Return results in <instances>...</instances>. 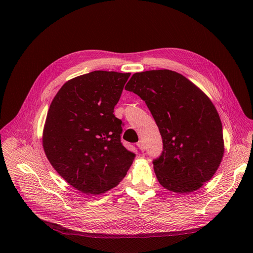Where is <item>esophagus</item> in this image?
Returning a JSON list of instances; mask_svg holds the SVG:
<instances>
[{
    "label": "esophagus",
    "instance_id": "1",
    "mask_svg": "<svg viewBox=\"0 0 253 253\" xmlns=\"http://www.w3.org/2000/svg\"><path fill=\"white\" fill-rule=\"evenodd\" d=\"M137 146H138V148H139L142 152L145 151V144L143 143V141H139V142L137 143Z\"/></svg>",
    "mask_w": 253,
    "mask_h": 253
}]
</instances>
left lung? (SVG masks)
<instances>
[{
    "label": "left lung",
    "instance_id": "obj_1",
    "mask_svg": "<svg viewBox=\"0 0 253 253\" xmlns=\"http://www.w3.org/2000/svg\"><path fill=\"white\" fill-rule=\"evenodd\" d=\"M125 89L145 101L159 128L163 151L153 161L159 183L179 194L202 187L224 154L222 123L208 96L167 69L135 73Z\"/></svg>",
    "mask_w": 253,
    "mask_h": 253
}]
</instances>
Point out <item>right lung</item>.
<instances>
[{"label": "right lung", "instance_id": "1", "mask_svg": "<svg viewBox=\"0 0 253 253\" xmlns=\"http://www.w3.org/2000/svg\"><path fill=\"white\" fill-rule=\"evenodd\" d=\"M130 73L94 71L67 81L54 97L43 148L66 181L87 195L117 186L135 154L121 143L122 121L113 114Z\"/></svg>", "mask_w": 253, "mask_h": 253}]
</instances>
